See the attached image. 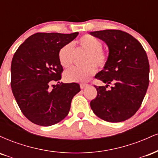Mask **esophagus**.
Returning a JSON list of instances; mask_svg holds the SVG:
<instances>
[{
    "label": "esophagus",
    "instance_id": "1",
    "mask_svg": "<svg viewBox=\"0 0 158 158\" xmlns=\"http://www.w3.org/2000/svg\"><path fill=\"white\" fill-rule=\"evenodd\" d=\"M87 86H88V85H87V84H81L80 85L81 89H84V88H86Z\"/></svg>",
    "mask_w": 158,
    "mask_h": 158
}]
</instances>
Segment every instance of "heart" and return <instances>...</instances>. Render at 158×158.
Here are the masks:
<instances>
[{"mask_svg":"<svg viewBox=\"0 0 158 158\" xmlns=\"http://www.w3.org/2000/svg\"><path fill=\"white\" fill-rule=\"evenodd\" d=\"M81 50L87 53L83 68H73L64 72V78L69 82L84 83L90 80L96 73V69L99 70L106 67L109 59L108 52L102 49V43L94 36L86 34L77 41ZM59 61L63 68H68L73 63V46L71 43L64 45L59 51Z\"/></svg>","mask_w":158,"mask_h":158,"instance_id":"1","label":"heart"}]
</instances>
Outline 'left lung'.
Returning <instances> with one entry per match:
<instances>
[{
  "mask_svg": "<svg viewBox=\"0 0 158 158\" xmlns=\"http://www.w3.org/2000/svg\"><path fill=\"white\" fill-rule=\"evenodd\" d=\"M109 48V59L96 76L106 86L94 85L97 90L90 105L94 113L107 122L125 121L141 106L148 84L149 63L142 44L130 34L119 30L90 32ZM111 84L110 90L106 89Z\"/></svg>",
  "mask_w": 158,
  "mask_h": 158,
  "instance_id": "obj_1",
  "label": "left lung"
}]
</instances>
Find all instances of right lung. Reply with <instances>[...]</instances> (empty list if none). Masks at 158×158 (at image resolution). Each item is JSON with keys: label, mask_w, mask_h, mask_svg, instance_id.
I'll return each instance as SVG.
<instances>
[{"label": "right lung", "mask_w": 158, "mask_h": 158, "mask_svg": "<svg viewBox=\"0 0 158 158\" xmlns=\"http://www.w3.org/2000/svg\"><path fill=\"white\" fill-rule=\"evenodd\" d=\"M79 32H37L19 46L11 64V88L23 115L42 126L56 124L67 117L78 83H59L63 68L59 50Z\"/></svg>", "instance_id": "right-lung-1"}]
</instances>
